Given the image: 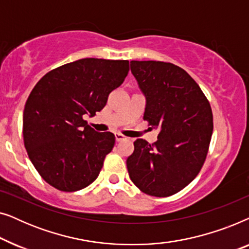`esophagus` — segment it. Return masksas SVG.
Here are the masks:
<instances>
[{
	"instance_id": "esophagus-1",
	"label": "esophagus",
	"mask_w": 249,
	"mask_h": 249,
	"mask_svg": "<svg viewBox=\"0 0 249 249\" xmlns=\"http://www.w3.org/2000/svg\"><path fill=\"white\" fill-rule=\"evenodd\" d=\"M115 139H117V142H121L124 141V139H125V136H124L122 134H115Z\"/></svg>"
}]
</instances>
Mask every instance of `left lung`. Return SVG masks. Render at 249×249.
<instances>
[{
  "instance_id": "obj_1",
  "label": "left lung",
  "mask_w": 249,
  "mask_h": 249,
  "mask_svg": "<svg viewBox=\"0 0 249 249\" xmlns=\"http://www.w3.org/2000/svg\"><path fill=\"white\" fill-rule=\"evenodd\" d=\"M130 69L146 96L144 120L159 128L158 141L136 139L127 159L131 181L142 193L168 197L198 175L213 131L210 102L181 68L162 61H131Z\"/></svg>"
}]
</instances>
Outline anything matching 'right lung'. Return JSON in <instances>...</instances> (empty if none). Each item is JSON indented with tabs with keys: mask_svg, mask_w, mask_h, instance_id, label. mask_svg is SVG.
Instances as JSON below:
<instances>
[{
	"mask_svg": "<svg viewBox=\"0 0 249 249\" xmlns=\"http://www.w3.org/2000/svg\"><path fill=\"white\" fill-rule=\"evenodd\" d=\"M128 71L127 60L87 57L51 70L33 88L23 111V144L49 185L77 192L100 175L115 136L95 131L84 115L100 112Z\"/></svg>",
	"mask_w": 249,
	"mask_h": 249,
	"instance_id": "add662e5",
	"label": "right lung"
}]
</instances>
